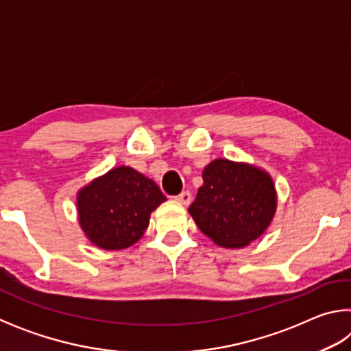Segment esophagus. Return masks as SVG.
<instances>
[{
  "label": "esophagus",
  "instance_id": "obj_1",
  "mask_svg": "<svg viewBox=\"0 0 351 351\" xmlns=\"http://www.w3.org/2000/svg\"><path fill=\"white\" fill-rule=\"evenodd\" d=\"M178 201H180L181 204H184V206H189L190 203H192V193L189 192V190H186V192H182L180 197L176 198Z\"/></svg>",
  "mask_w": 351,
  "mask_h": 351
}]
</instances>
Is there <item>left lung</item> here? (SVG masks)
Returning a JSON list of instances; mask_svg holds the SVG:
<instances>
[{"label":"left lung","instance_id":"obj_1","mask_svg":"<svg viewBox=\"0 0 351 351\" xmlns=\"http://www.w3.org/2000/svg\"><path fill=\"white\" fill-rule=\"evenodd\" d=\"M189 213L201 232L221 247H245L269 228L277 210L271 175L247 162L215 159Z\"/></svg>","mask_w":351,"mask_h":351}]
</instances>
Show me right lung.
Returning a JSON list of instances; mask_svg holds the SVG:
<instances>
[{
	"label": "right lung",
	"instance_id": "right-lung-1",
	"mask_svg": "<svg viewBox=\"0 0 351 351\" xmlns=\"http://www.w3.org/2000/svg\"><path fill=\"white\" fill-rule=\"evenodd\" d=\"M167 199L150 178L127 165L111 169L77 193V213L86 239L105 251L134 245L150 215Z\"/></svg>",
	"mask_w": 351,
	"mask_h": 351
}]
</instances>
